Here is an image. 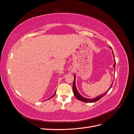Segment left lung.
<instances>
[{
  "mask_svg": "<svg viewBox=\"0 0 134 134\" xmlns=\"http://www.w3.org/2000/svg\"><path fill=\"white\" fill-rule=\"evenodd\" d=\"M110 48H112V47H111V46H110ZM112 54H113V52H112ZM115 66H116V61L115 62V64H114V65H113V67H114L115 68ZM74 82H73V85H72V90H73V93H74V94L75 95V97L76 98V99H78V100H79L83 101V102H87V103H92V102H96V101L99 100L101 98H102V97H103V96H104L106 94V93L108 92V91H109V90H110L111 88L112 87V84H113V83H112V84H111V87H109V88L108 89V90L106 93H104V94H101L100 96H98L97 97H96V98H93V99H88V98H84V97H82V96H81V95L79 94V92H78V91H77V90H76V86H75V75H74Z\"/></svg>",
  "mask_w": 134,
  "mask_h": 134,
  "instance_id": "8db88e82",
  "label": "left lung"
}]
</instances>
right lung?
Instances as JSON below:
<instances>
[{
  "instance_id": "add662e5",
  "label": "right lung",
  "mask_w": 134,
  "mask_h": 134,
  "mask_svg": "<svg viewBox=\"0 0 134 134\" xmlns=\"http://www.w3.org/2000/svg\"><path fill=\"white\" fill-rule=\"evenodd\" d=\"M55 93H56V92H55V93H54V94H53V95H52V96H51V98H52V97H54V95H55ZM49 99H50V98H49Z\"/></svg>"
}]
</instances>
